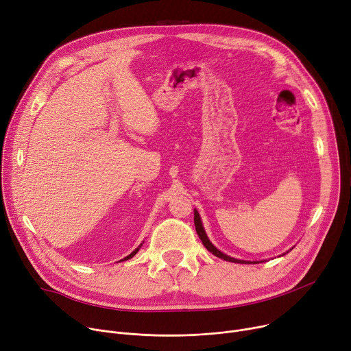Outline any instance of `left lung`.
Segmentation results:
<instances>
[{"mask_svg":"<svg viewBox=\"0 0 351 351\" xmlns=\"http://www.w3.org/2000/svg\"><path fill=\"white\" fill-rule=\"evenodd\" d=\"M195 226H196V232H197V235H199V238L202 239V242H203V245L206 246V249L208 250V252H211L214 256H217V258H219V259H222V261H227V262H232V263H262V262H258V261H254V262H250V261H241V259H235V258H231V256H228V254H226V253H222L219 249H217L213 243H211V241L208 239V237H207V234H206V230H204V227H203V221H202V217H200V214H199V211L195 208ZM291 249H294V247H291ZM290 249V250H291ZM289 250V252H290ZM287 252V253H289ZM282 254H285V253H282Z\"/></svg>","mask_w":351,"mask_h":351,"instance_id":"8db88e82","label":"left lung"}]
</instances>
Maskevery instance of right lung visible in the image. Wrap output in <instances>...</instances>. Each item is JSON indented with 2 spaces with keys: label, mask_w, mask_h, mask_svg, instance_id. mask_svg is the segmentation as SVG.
I'll return each instance as SVG.
<instances>
[{
  "label": "right lung",
  "mask_w": 351,
  "mask_h": 351,
  "mask_svg": "<svg viewBox=\"0 0 351 351\" xmlns=\"http://www.w3.org/2000/svg\"><path fill=\"white\" fill-rule=\"evenodd\" d=\"M141 246H143V243H140V246H138V247H136V249H134V250H133V252H132V253L129 254V256H125V258H124V259H121L120 262H123V261H129V259H132V258L134 256V254H136V253H137V252L140 250V247H141Z\"/></svg>",
  "instance_id": "right-lung-1"
}]
</instances>
